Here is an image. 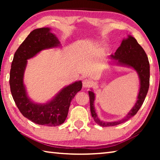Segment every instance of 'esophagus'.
Segmentation results:
<instances>
[{"instance_id":"esophagus-1","label":"esophagus","mask_w":160,"mask_h":160,"mask_svg":"<svg viewBox=\"0 0 160 160\" xmlns=\"http://www.w3.org/2000/svg\"><path fill=\"white\" fill-rule=\"evenodd\" d=\"M92 85V81L88 79H85L82 81L83 88H89Z\"/></svg>"}]
</instances>
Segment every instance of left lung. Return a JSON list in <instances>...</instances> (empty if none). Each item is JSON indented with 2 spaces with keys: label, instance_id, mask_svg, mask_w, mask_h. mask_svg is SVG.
<instances>
[{
  "label": "left lung",
  "instance_id": "8db88e82",
  "mask_svg": "<svg viewBox=\"0 0 160 160\" xmlns=\"http://www.w3.org/2000/svg\"><path fill=\"white\" fill-rule=\"evenodd\" d=\"M110 58L114 60V63L116 65L131 67L136 70L140 79V90L138 95L137 102H135L134 107L132 108L128 114L121 120L112 121V122H105L99 118L94 106V102L95 99L94 94L92 91H89L92 116L93 117L94 121L102 127L118 125L128 121L129 118L136 114L144 102L150 85V63H149L148 56L144 49L138 43L137 40L134 37L129 35L128 38L123 39L120 47L117 48L113 55L112 54L110 56Z\"/></svg>",
  "mask_w": 160,
  "mask_h": 160
}]
</instances>
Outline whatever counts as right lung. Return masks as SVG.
Returning a JSON list of instances; mask_svg holds the SVG:
<instances>
[{"label":"right lung","instance_id":"obj_1","mask_svg":"<svg viewBox=\"0 0 160 160\" xmlns=\"http://www.w3.org/2000/svg\"><path fill=\"white\" fill-rule=\"evenodd\" d=\"M60 42L51 29L42 28L31 32L15 51L10 72V91L22 114L39 125L56 126L64 123L72 99L82 89V81L65 87L53 99L46 104H37L29 98L23 82L28 60L40 51L57 47Z\"/></svg>","mask_w":160,"mask_h":160}]
</instances>
